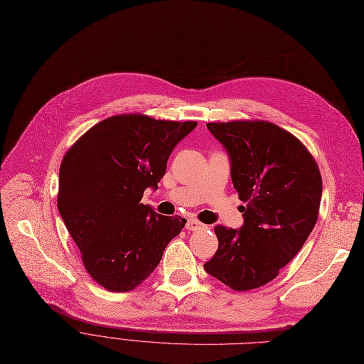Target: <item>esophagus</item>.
<instances>
[{
	"label": "esophagus",
	"mask_w": 364,
	"mask_h": 364,
	"mask_svg": "<svg viewBox=\"0 0 364 364\" xmlns=\"http://www.w3.org/2000/svg\"><path fill=\"white\" fill-rule=\"evenodd\" d=\"M185 228H186L188 231H198V230L204 228V225H203L201 222L196 220V219H188V220H186V225H185Z\"/></svg>",
	"instance_id": "obj_1"
}]
</instances>
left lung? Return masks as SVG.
<instances>
[{
  "label": "left lung",
  "mask_w": 364,
  "mask_h": 364,
  "mask_svg": "<svg viewBox=\"0 0 364 364\" xmlns=\"http://www.w3.org/2000/svg\"><path fill=\"white\" fill-rule=\"evenodd\" d=\"M205 126L227 151L234 188L246 205L243 227H215L219 247L204 269L238 291L261 287L313 231L323 191L320 170L295 136L268 121Z\"/></svg>",
  "instance_id": "left-lung-1"
}]
</instances>
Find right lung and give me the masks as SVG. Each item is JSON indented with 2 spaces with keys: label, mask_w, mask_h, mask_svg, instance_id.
<instances>
[{
  "label": "right lung",
  "mask_w": 364,
  "mask_h": 364,
  "mask_svg": "<svg viewBox=\"0 0 364 364\" xmlns=\"http://www.w3.org/2000/svg\"><path fill=\"white\" fill-rule=\"evenodd\" d=\"M196 127V121L115 115L65 154L58 209L84 268L102 287L139 286L185 227L186 219L159 215L141 200L146 188L157 189L171 151Z\"/></svg>",
  "instance_id": "obj_1"
}]
</instances>
